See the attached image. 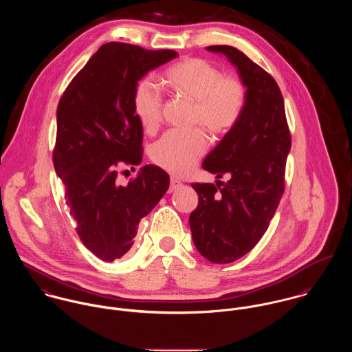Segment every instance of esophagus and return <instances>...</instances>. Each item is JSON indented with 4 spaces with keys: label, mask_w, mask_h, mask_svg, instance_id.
<instances>
[{
    "label": "esophagus",
    "mask_w": 352,
    "mask_h": 352,
    "mask_svg": "<svg viewBox=\"0 0 352 352\" xmlns=\"http://www.w3.org/2000/svg\"><path fill=\"white\" fill-rule=\"evenodd\" d=\"M182 187V182H179L177 179H175V177H170V186H169V192H173V191H176L177 188H180Z\"/></svg>",
    "instance_id": "34e87169"
}]
</instances>
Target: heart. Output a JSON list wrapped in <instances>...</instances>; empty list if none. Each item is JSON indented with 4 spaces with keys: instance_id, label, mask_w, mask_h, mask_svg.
<instances>
[{
    "instance_id": "obj_1",
    "label": "heart",
    "mask_w": 352,
    "mask_h": 352,
    "mask_svg": "<svg viewBox=\"0 0 352 352\" xmlns=\"http://www.w3.org/2000/svg\"><path fill=\"white\" fill-rule=\"evenodd\" d=\"M164 82L177 96L192 101L191 123L212 135L228 134L241 119L247 104V85L236 74H222L211 62L187 58L164 73ZM135 115L145 131L154 133L162 119L164 100L158 88L142 80L133 96ZM207 151L201 129L169 131L151 148V160L173 175L188 173Z\"/></svg>"
}]
</instances>
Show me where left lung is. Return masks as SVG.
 <instances>
[{"mask_svg":"<svg viewBox=\"0 0 352 352\" xmlns=\"http://www.w3.org/2000/svg\"><path fill=\"white\" fill-rule=\"evenodd\" d=\"M207 50L226 55L247 85L241 119L201 164L229 180L191 184L199 197L190 215L194 244L208 261L225 264L252 251L268 229L285 192L292 135L274 77L236 47Z\"/></svg>","mask_w":352,"mask_h":352,"instance_id":"1","label":"left lung"}]
</instances>
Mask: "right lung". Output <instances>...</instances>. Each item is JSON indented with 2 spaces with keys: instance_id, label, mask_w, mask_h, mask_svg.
Wrapping results in <instances>:
<instances>
[{
  "instance_id": "add662e5",
  "label": "right lung",
  "mask_w": 352,
  "mask_h": 352,
  "mask_svg": "<svg viewBox=\"0 0 352 352\" xmlns=\"http://www.w3.org/2000/svg\"><path fill=\"white\" fill-rule=\"evenodd\" d=\"M177 56L109 42L96 51L65 89L56 108L52 162L65 188V203L82 244L104 261L130 251L140 221L169 187V176L145 165L126 186L118 166L140 165L144 129L133 96L138 81Z\"/></svg>"
}]
</instances>
